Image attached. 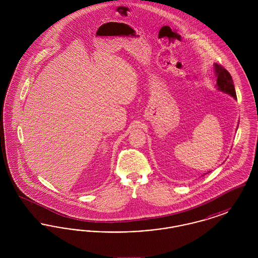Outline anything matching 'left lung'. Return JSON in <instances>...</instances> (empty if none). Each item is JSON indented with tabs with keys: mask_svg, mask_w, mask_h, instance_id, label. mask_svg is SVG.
Instances as JSON below:
<instances>
[{
	"mask_svg": "<svg viewBox=\"0 0 258 258\" xmlns=\"http://www.w3.org/2000/svg\"><path fill=\"white\" fill-rule=\"evenodd\" d=\"M215 71L217 74V86L222 92L236 98V91L234 88L233 80L230 74L221 66L215 63Z\"/></svg>",
	"mask_w": 258,
	"mask_h": 258,
	"instance_id": "left-lung-1",
	"label": "left lung"
}]
</instances>
